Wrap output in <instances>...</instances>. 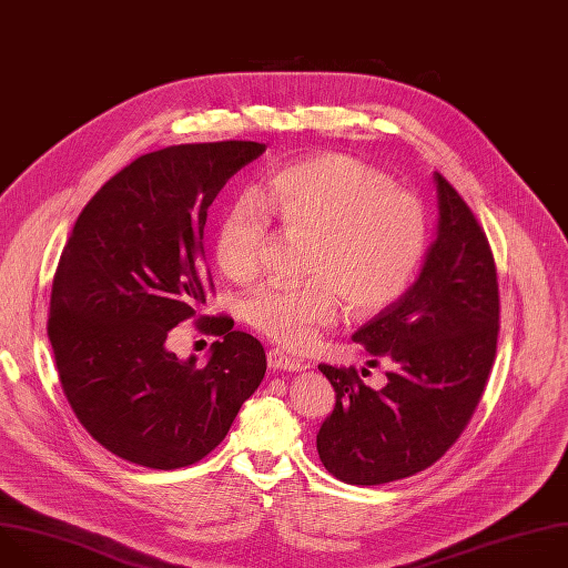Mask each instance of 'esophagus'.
I'll list each match as a JSON object with an SVG mask.
<instances>
[{
    "instance_id": "1",
    "label": "esophagus",
    "mask_w": 568,
    "mask_h": 568,
    "mask_svg": "<svg viewBox=\"0 0 568 568\" xmlns=\"http://www.w3.org/2000/svg\"><path fill=\"white\" fill-rule=\"evenodd\" d=\"M267 365L270 369H285V372H298V369H305V363L296 356H290L285 354L283 349L274 347L267 352Z\"/></svg>"
}]
</instances>
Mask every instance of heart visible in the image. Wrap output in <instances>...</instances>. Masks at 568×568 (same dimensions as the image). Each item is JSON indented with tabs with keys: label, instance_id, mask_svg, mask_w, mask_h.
Returning a JSON list of instances; mask_svg holds the SVG:
<instances>
[{
	"label": "heart",
	"instance_id": "heart-1",
	"mask_svg": "<svg viewBox=\"0 0 568 568\" xmlns=\"http://www.w3.org/2000/svg\"><path fill=\"white\" fill-rule=\"evenodd\" d=\"M307 241L305 285H265L247 321L276 343L303 347L336 318L338 298L354 316L393 305L413 283L426 247L424 205L390 178L343 153H318L267 175L252 203L223 212L214 254L232 281H250L272 241L270 221Z\"/></svg>",
	"mask_w": 568,
	"mask_h": 568
}]
</instances>
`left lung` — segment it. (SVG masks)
<instances>
[{"mask_svg":"<svg viewBox=\"0 0 568 568\" xmlns=\"http://www.w3.org/2000/svg\"><path fill=\"white\" fill-rule=\"evenodd\" d=\"M433 178L439 216L419 278L352 334L369 365L388 363V384L372 390L354 367L318 365L336 404L316 450L327 473L352 486L397 481L442 459L495 361L499 292L486 234L448 180Z\"/></svg>","mask_w":568,"mask_h":568,"instance_id":"left-lung-1","label":"left lung"}]
</instances>
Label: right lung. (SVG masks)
<instances>
[{
    "label": "right lung",
    "mask_w": 568,
    "mask_h": 568,
    "mask_svg": "<svg viewBox=\"0 0 568 568\" xmlns=\"http://www.w3.org/2000/svg\"><path fill=\"white\" fill-rule=\"evenodd\" d=\"M263 151L227 140L140 155L104 182L64 245L49 316L60 384L87 433L131 464L201 462L263 382L261 341L227 316L199 318L221 336L205 365L166 347L205 303L207 210Z\"/></svg>",
    "instance_id": "1"
}]
</instances>
